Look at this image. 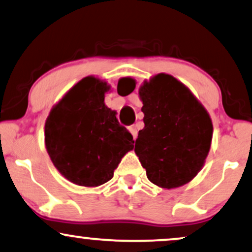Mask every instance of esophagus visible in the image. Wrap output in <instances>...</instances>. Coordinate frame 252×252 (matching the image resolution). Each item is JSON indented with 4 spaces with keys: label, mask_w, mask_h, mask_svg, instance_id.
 <instances>
[{
    "label": "esophagus",
    "mask_w": 252,
    "mask_h": 252,
    "mask_svg": "<svg viewBox=\"0 0 252 252\" xmlns=\"http://www.w3.org/2000/svg\"><path fill=\"white\" fill-rule=\"evenodd\" d=\"M129 131L131 132L133 139H136L137 138V133H138V131H137V126H131L129 128Z\"/></svg>",
    "instance_id": "34e87169"
}]
</instances>
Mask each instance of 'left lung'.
I'll use <instances>...</instances> for the list:
<instances>
[{
	"instance_id": "left-lung-1",
	"label": "left lung",
	"mask_w": 252,
	"mask_h": 252,
	"mask_svg": "<svg viewBox=\"0 0 252 252\" xmlns=\"http://www.w3.org/2000/svg\"><path fill=\"white\" fill-rule=\"evenodd\" d=\"M130 84V89H126ZM130 94L136 84L122 78ZM145 126L139 130L135 152L148 179L163 189L189 183L201 170L211 149L213 123L190 91L176 78L159 73L139 88Z\"/></svg>"
}]
</instances>
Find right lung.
Wrapping results in <instances>:
<instances>
[{
    "instance_id": "obj_1",
    "label": "right lung",
    "mask_w": 252,
    "mask_h": 252,
    "mask_svg": "<svg viewBox=\"0 0 252 252\" xmlns=\"http://www.w3.org/2000/svg\"><path fill=\"white\" fill-rule=\"evenodd\" d=\"M106 81L86 76L50 111L45 145L51 160L71 183L96 187L114 176L121 159L133 149L132 135L116 111L104 104Z\"/></svg>"
}]
</instances>
